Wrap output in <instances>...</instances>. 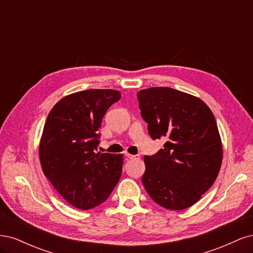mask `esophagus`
Returning <instances> with one entry per match:
<instances>
[{
  "mask_svg": "<svg viewBox=\"0 0 253 253\" xmlns=\"http://www.w3.org/2000/svg\"><path fill=\"white\" fill-rule=\"evenodd\" d=\"M126 156L127 158H129V159H139V158H140L139 155H131V154H128V153H126Z\"/></svg>",
  "mask_w": 253,
  "mask_h": 253,
  "instance_id": "34e87169",
  "label": "esophagus"
}]
</instances>
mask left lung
<instances>
[{
    "instance_id": "left-lung-1",
    "label": "left lung",
    "mask_w": 253,
    "mask_h": 253,
    "mask_svg": "<svg viewBox=\"0 0 253 253\" xmlns=\"http://www.w3.org/2000/svg\"><path fill=\"white\" fill-rule=\"evenodd\" d=\"M137 97L151 138L166 140L155 155L144 156L142 185L164 208L187 209L220 170L223 147L215 118L200 98L171 87L141 89Z\"/></svg>"
}]
</instances>
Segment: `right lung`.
<instances>
[{
	"mask_svg": "<svg viewBox=\"0 0 253 253\" xmlns=\"http://www.w3.org/2000/svg\"><path fill=\"white\" fill-rule=\"evenodd\" d=\"M118 90L86 89L61 99L49 112L39 147L44 175L64 200L88 210L108 200L121 176L122 154L97 152L98 133Z\"/></svg>",
	"mask_w": 253,
	"mask_h": 253,
	"instance_id": "obj_1",
	"label": "right lung"
}]
</instances>
